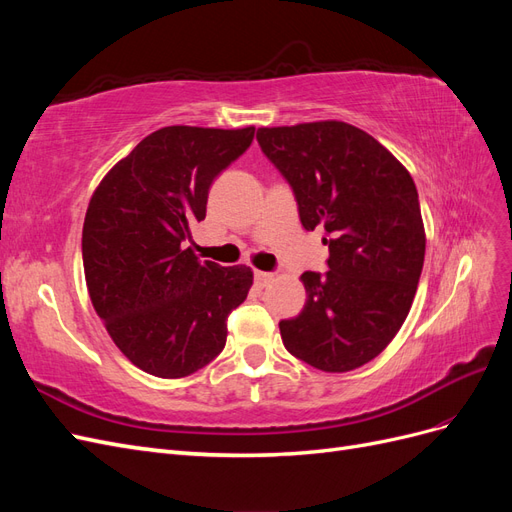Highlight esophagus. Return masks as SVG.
Here are the masks:
<instances>
[{
	"mask_svg": "<svg viewBox=\"0 0 512 512\" xmlns=\"http://www.w3.org/2000/svg\"><path fill=\"white\" fill-rule=\"evenodd\" d=\"M254 280L258 286H267L269 282H273V273L269 271H254Z\"/></svg>",
	"mask_w": 512,
	"mask_h": 512,
	"instance_id": "34e87169",
	"label": "esophagus"
}]
</instances>
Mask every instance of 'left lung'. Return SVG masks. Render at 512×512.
<instances>
[{
    "label": "left lung",
    "mask_w": 512,
    "mask_h": 512,
    "mask_svg": "<svg viewBox=\"0 0 512 512\" xmlns=\"http://www.w3.org/2000/svg\"><path fill=\"white\" fill-rule=\"evenodd\" d=\"M256 141L292 188L305 230H324L327 273L305 271L307 301L282 320L286 350L322 371L369 363L404 324L425 260L408 170L344 121L258 128Z\"/></svg>",
    "instance_id": "left-lung-1"
}]
</instances>
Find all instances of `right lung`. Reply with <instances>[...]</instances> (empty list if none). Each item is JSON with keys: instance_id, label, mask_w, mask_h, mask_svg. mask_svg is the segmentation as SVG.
Returning a JSON list of instances; mask_svg holds the SVG:
<instances>
[{"instance_id": "add662e5", "label": "right lung", "mask_w": 512, "mask_h": 512, "mask_svg": "<svg viewBox=\"0 0 512 512\" xmlns=\"http://www.w3.org/2000/svg\"><path fill=\"white\" fill-rule=\"evenodd\" d=\"M254 128L170 126L143 138L89 200L83 267L91 303L115 346L143 371L183 378L226 344V320L252 269L200 262L192 228L209 188L247 151Z\"/></svg>"}]
</instances>
